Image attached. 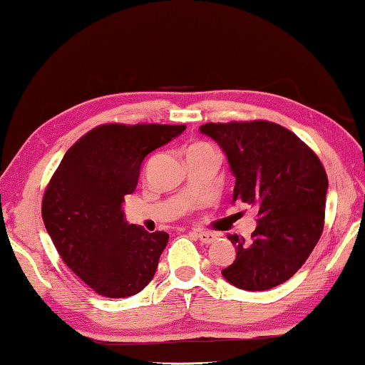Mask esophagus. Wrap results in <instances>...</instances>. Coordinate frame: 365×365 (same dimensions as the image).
<instances>
[{"mask_svg": "<svg viewBox=\"0 0 365 365\" xmlns=\"http://www.w3.org/2000/svg\"><path fill=\"white\" fill-rule=\"evenodd\" d=\"M195 235H197V239L202 242V244H212V242H215L216 237H218L215 232H207V231H199V232H195Z\"/></svg>", "mask_w": 365, "mask_h": 365, "instance_id": "obj_1", "label": "esophagus"}]
</instances>
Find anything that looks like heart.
Returning <instances> with one entry per match:
<instances>
[{
    "instance_id": "1",
    "label": "heart",
    "mask_w": 365,
    "mask_h": 365,
    "mask_svg": "<svg viewBox=\"0 0 365 365\" xmlns=\"http://www.w3.org/2000/svg\"><path fill=\"white\" fill-rule=\"evenodd\" d=\"M203 150H213V147L207 144V143H194L192 145L187 147L186 153H190V152H203Z\"/></svg>"
}]
</instances>
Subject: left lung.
Listing matches in <instances>:
<instances>
[{
	"label": "left lung",
	"mask_w": 365,
	"mask_h": 365,
	"mask_svg": "<svg viewBox=\"0 0 365 365\" xmlns=\"http://www.w3.org/2000/svg\"><path fill=\"white\" fill-rule=\"evenodd\" d=\"M235 178L232 203L257 210L252 240L229 235L235 259L221 274L242 290L263 292L289 280L324 229L329 181L321 160L297 134L271 121L207 123Z\"/></svg>",
	"instance_id": "left-lung-1"
}]
</instances>
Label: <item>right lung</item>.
I'll list each match as a JSON object with an SVG mask.
<instances>
[{"label":"right lung","mask_w":365,"mask_h":365,"mask_svg":"<svg viewBox=\"0 0 365 365\" xmlns=\"http://www.w3.org/2000/svg\"><path fill=\"white\" fill-rule=\"evenodd\" d=\"M184 125H102L66 152L43 197L44 227L70 269L102 297L126 298L155 276L168 244L125 218V195L140 165L178 138Z\"/></svg>","instance_id":"obj_1"}]
</instances>
